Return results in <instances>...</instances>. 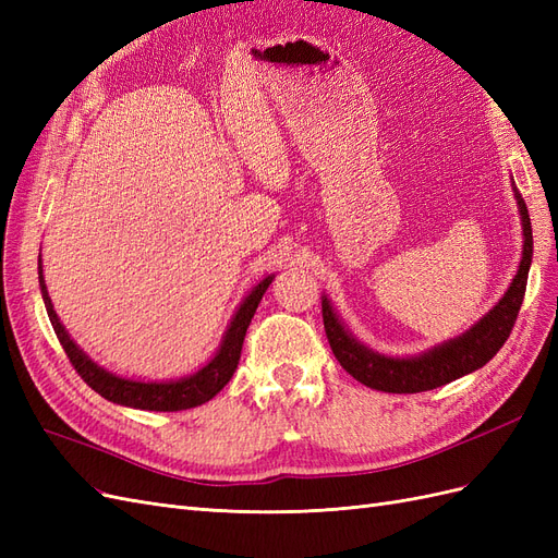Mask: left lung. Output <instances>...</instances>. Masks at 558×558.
<instances>
[{
    "mask_svg": "<svg viewBox=\"0 0 558 558\" xmlns=\"http://www.w3.org/2000/svg\"><path fill=\"white\" fill-rule=\"evenodd\" d=\"M512 191L517 197L523 230V251L519 269L510 283V289L498 300V305H494V310H488V314H484L475 326L465 330L463 335L453 337V340L437 344L410 359L384 356V353H377L361 344L356 337L344 328L340 316L335 314L330 300L324 295L320 310H324V328L328 335L330 349L335 353V359L340 361V365L353 379L369 388H377V391L384 393H421L437 386H445L463 375L475 373V369H480L496 356L514 328L523 293H526L529 269L533 260V230L526 202H523L521 193L517 191L514 181Z\"/></svg>",
    "mask_w": 558,
    "mask_h": 558,
    "instance_id": "obj_1",
    "label": "left lung"
}]
</instances>
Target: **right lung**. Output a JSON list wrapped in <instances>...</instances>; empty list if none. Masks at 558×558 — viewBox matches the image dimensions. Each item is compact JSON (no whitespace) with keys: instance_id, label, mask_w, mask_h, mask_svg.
Listing matches in <instances>:
<instances>
[{"instance_id":"right-lung-1","label":"right lung","mask_w":558,"mask_h":558,"mask_svg":"<svg viewBox=\"0 0 558 558\" xmlns=\"http://www.w3.org/2000/svg\"><path fill=\"white\" fill-rule=\"evenodd\" d=\"M272 279L275 275H269L258 286H253V291L244 298L240 310L234 312L230 326L223 335V342L214 353V359L205 367H199L195 375L181 377L174 381H137V379H125L109 373V369L99 367L95 361H90L86 353H83V349H78V344L72 340L70 332H66L64 326L60 324V318L53 310V302L48 298L41 258H39V286H41V298L50 318V326H53L66 359H70L81 379L86 381L95 393L107 398L109 402L123 404V408H134V410H150V412L191 410V408H197V404H205L221 391V388L232 379L234 369H238L246 328L251 324L253 314L258 310V302L269 289V283H272Z\"/></svg>"}]
</instances>
